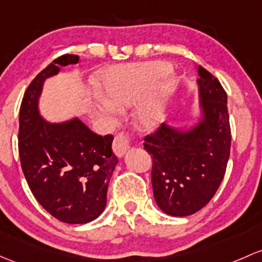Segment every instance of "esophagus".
<instances>
[{
  "instance_id": "obj_1",
  "label": "esophagus",
  "mask_w": 262,
  "mask_h": 262,
  "mask_svg": "<svg viewBox=\"0 0 262 262\" xmlns=\"http://www.w3.org/2000/svg\"><path fill=\"white\" fill-rule=\"evenodd\" d=\"M130 145V137L126 133H118L113 140V150L118 157H123L124 153L129 149Z\"/></svg>"
}]
</instances>
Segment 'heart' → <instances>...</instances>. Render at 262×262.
<instances>
[{"instance_id": "b5f03b06", "label": "heart", "mask_w": 262, "mask_h": 262, "mask_svg": "<svg viewBox=\"0 0 262 262\" xmlns=\"http://www.w3.org/2000/svg\"><path fill=\"white\" fill-rule=\"evenodd\" d=\"M98 88L106 98L99 99V112L108 119L119 114L117 106L133 105L149 90L137 109V122L143 128L153 129L163 119L164 104L174 88V78L167 62H139L103 71Z\"/></svg>"}]
</instances>
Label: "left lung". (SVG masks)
Wrapping results in <instances>:
<instances>
[{
	"instance_id": "1",
	"label": "left lung",
	"mask_w": 262,
	"mask_h": 262,
	"mask_svg": "<svg viewBox=\"0 0 262 262\" xmlns=\"http://www.w3.org/2000/svg\"><path fill=\"white\" fill-rule=\"evenodd\" d=\"M205 119L189 133L161 125L144 137L152 156L157 205L170 216H189L205 207L225 177L231 149L227 94L216 76L198 65Z\"/></svg>"
}]
</instances>
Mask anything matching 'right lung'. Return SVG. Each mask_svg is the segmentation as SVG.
I'll return each instance as SVG.
<instances>
[{
  "mask_svg": "<svg viewBox=\"0 0 262 262\" xmlns=\"http://www.w3.org/2000/svg\"><path fill=\"white\" fill-rule=\"evenodd\" d=\"M76 62L79 56L65 54L40 71L25 92L18 119V154L27 184L37 202L65 224H86L104 211L118 163L112 134H95L78 119L50 124L38 115L43 80L59 66Z\"/></svg>",
  "mask_w": 262,
  "mask_h": 262,
  "instance_id": "right-lung-1",
  "label": "right lung"
}]
</instances>
